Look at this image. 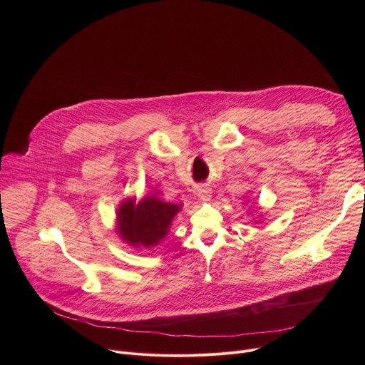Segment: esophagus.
<instances>
[{
    "label": "esophagus",
    "instance_id": "obj_1",
    "mask_svg": "<svg viewBox=\"0 0 365 365\" xmlns=\"http://www.w3.org/2000/svg\"><path fill=\"white\" fill-rule=\"evenodd\" d=\"M211 193H212V192H211L210 187L202 186V187L197 189V197H199V200H202V202H210V200H211V196H212Z\"/></svg>",
    "mask_w": 365,
    "mask_h": 365
}]
</instances>
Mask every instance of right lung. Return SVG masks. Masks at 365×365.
<instances>
[{
	"label": "right lung",
	"mask_w": 365,
	"mask_h": 365,
	"mask_svg": "<svg viewBox=\"0 0 365 365\" xmlns=\"http://www.w3.org/2000/svg\"><path fill=\"white\" fill-rule=\"evenodd\" d=\"M180 210V205L165 202L159 195H148L138 203L134 197L125 199L117 211V232L133 247L151 248L168 235Z\"/></svg>",
	"instance_id": "add662e5"
}]
</instances>
